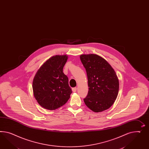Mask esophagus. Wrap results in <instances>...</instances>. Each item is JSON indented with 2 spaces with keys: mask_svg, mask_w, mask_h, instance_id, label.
I'll return each instance as SVG.
<instances>
[{
  "mask_svg": "<svg viewBox=\"0 0 149 149\" xmlns=\"http://www.w3.org/2000/svg\"><path fill=\"white\" fill-rule=\"evenodd\" d=\"M77 91V87H74V88H72V91L73 92H76Z\"/></svg>",
  "mask_w": 149,
  "mask_h": 149,
  "instance_id": "esophagus-1",
  "label": "esophagus"
}]
</instances>
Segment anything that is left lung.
Returning <instances> with one entry per match:
<instances>
[{
	"label": "left lung",
	"instance_id": "8db88e82",
	"mask_svg": "<svg viewBox=\"0 0 149 149\" xmlns=\"http://www.w3.org/2000/svg\"><path fill=\"white\" fill-rule=\"evenodd\" d=\"M80 57L86 70L89 87L84 102L94 112L104 111L117 99L119 87L117 74L108 62L97 55L83 54Z\"/></svg>",
	"mask_w": 149,
	"mask_h": 149
}]
</instances>
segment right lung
Masks as SVG:
<instances>
[{
	"mask_svg": "<svg viewBox=\"0 0 149 149\" xmlns=\"http://www.w3.org/2000/svg\"><path fill=\"white\" fill-rule=\"evenodd\" d=\"M67 55H55L46 61L37 70L32 82V89L37 102L44 109L55 110L64 105L72 91L63 68Z\"/></svg>",
	"mask_w": 149,
	"mask_h": 149,
	"instance_id": "right-lung-1",
	"label": "right lung"
}]
</instances>
